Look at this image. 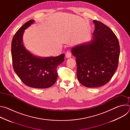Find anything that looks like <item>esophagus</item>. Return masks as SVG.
<instances>
[{
	"label": "esophagus",
	"instance_id": "obj_1",
	"mask_svg": "<svg viewBox=\"0 0 130 130\" xmlns=\"http://www.w3.org/2000/svg\"><path fill=\"white\" fill-rule=\"evenodd\" d=\"M65 56H66V58H71V54L70 52L67 51V52L66 53V54H65Z\"/></svg>",
	"mask_w": 130,
	"mask_h": 130
}]
</instances>
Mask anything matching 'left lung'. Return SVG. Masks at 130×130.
Listing matches in <instances>:
<instances>
[{"label": "left lung", "instance_id": "8db88e82", "mask_svg": "<svg viewBox=\"0 0 130 130\" xmlns=\"http://www.w3.org/2000/svg\"><path fill=\"white\" fill-rule=\"evenodd\" d=\"M95 29L92 39L73 47L71 53L76 59L77 76L87 87H96L106 84L116 71L120 54L116 36L109 28L93 21Z\"/></svg>", "mask_w": 130, "mask_h": 130}]
</instances>
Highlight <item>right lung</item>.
I'll return each instance as SVG.
<instances>
[{"label": "right lung", "instance_id": "1", "mask_svg": "<svg viewBox=\"0 0 130 130\" xmlns=\"http://www.w3.org/2000/svg\"><path fill=\"white\" fill-rule=\"evenodd\" d=\"M34 23H26L13 38L11 54L14 70L22 81L33 88H46L52 86L58 78L57 68L64 61V53L55 57H36L26 49L23 37L25 30Z\"/></svg>", "mask_w": 130, "mask_h": 130}]
</instances>
